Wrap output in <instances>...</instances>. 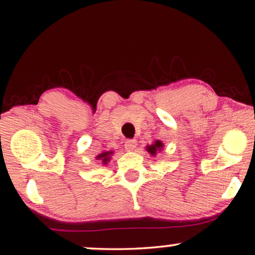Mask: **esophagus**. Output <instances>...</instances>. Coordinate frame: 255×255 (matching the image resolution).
I'll return each mask as SVG.
<instances>
[{
  "instance_id": "esophagus-1",
  "label": "esophagus",
  "mask_w": 255,
  "mask_h": 255,
  "mask_svg": "<svg viewBox=\"0 0 255 255\" xmlns=\"http://www.w3.org/2000/svg\"><path fill=\"white\" fill-rule=\"evenodd\" d=\"M124 146H125V150H128V151H133L137 146V140L136 139H128L127 142H125Z\"/></svg>"
}]
</instances>
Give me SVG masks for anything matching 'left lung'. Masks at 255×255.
Segmentation results:
<instances>
[{"mask_svg":"<svg viewBox=\"0 0 255 255\" xmlns=\"http://www.w3.org/2000/svg\"><path fill=\"white\" fill-rule=\"evenodd\" d=\"M163 143L161 142V140H156L155 143L151 144V145H147L146 146V151L150 153L151 156H156V153L158 151H161V150L163 149Z\"/></svg>","mask_w":255,"mask_h":255,"instance_id":"obj_1","label":"left lung"}]
</instances>
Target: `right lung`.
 Here are the masks:
<instances>
[{
	"mask_svg": "<svg viewBox=\"0 0 255 255\" xmlns=\"http://www.w3.org/2000/svg\"><path fill=\"white\" fill-rule=\"evenodd\" d=\"M113 153V151H105V152H102L100 155H98L96 157L97 161L102 162L103 164H108L110 159H111V155Z\"/></svg>",
	"mask_w": 255,
	"mask_h": 255,
	"instance_id": "add662e5",
	"label": "right lung"
}]
</instances>
